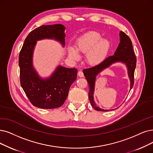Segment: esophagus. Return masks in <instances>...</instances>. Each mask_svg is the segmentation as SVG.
Masks as SVG:
<instances>
[{"label": "esophagus", "instance_id": "esophagus-1", "mask_svg": "<svg viewBox=\"0 0 153 153\" xmlns=\"http://www.w3.org/2000/svg\"><path fill=\"white\" fill-rule=\"evenodd\" d=\"M78 75L80 76V77H83L84 76V75H83V73L82 71H79L78 73Z\"/></svg>", "mask_w": 153, "mask_h": 153}]
</instances>
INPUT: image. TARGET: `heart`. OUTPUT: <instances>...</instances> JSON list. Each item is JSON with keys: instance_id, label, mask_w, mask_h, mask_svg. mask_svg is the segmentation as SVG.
<instances>
[{"instance_id": "obj_1", "label": "heart", "mask_w": 153, "mask_h": 153, "mask_svg": "<svg viewBox=\"0 0 153 153\" xmlns=\"http://www.w3.org/2000/svg\"><path fill=\"white\" fill-rule=\"evenodd\" d=\"M76 48L68 46L69 56L73 59H79L80 53H87V60L90 65L101 63L107 56L111 49V42L107 39L102 38V35L97 31H88L78 38Z\"/></svg>"}]
</instances>
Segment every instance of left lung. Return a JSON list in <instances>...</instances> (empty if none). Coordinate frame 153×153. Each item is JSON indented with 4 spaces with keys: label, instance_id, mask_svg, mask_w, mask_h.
Wrapping results in <instances>:
<instances>
[{
    "label": "left lung",
    "instance_id": "1",
    "mask_svg": "<svg viewBox=\"0 0 153 153\" xmlns=\"http://www.w3.org/2000/svg\"><path fill=\"white\" fill-rule=\"evenodd\" d=\"M120 42L117 50L115 51L113 56H110L105 59L97 65L90 67V68L83 70L85 78L87 79L89 85L88 99L90 103L97 111H109L111 110H105L98 107L94 100V95L95 87L97 76L113 64L120 63L126 65L127 70L128 77L130 80V90L134 85V74L136 66V58L134 53L132 42L126 34L120 31L119 33ZM114 110V109H112Z\"/></svg>",
    "mask_w": 153,
    "mask_h": 153
}]
</instances>
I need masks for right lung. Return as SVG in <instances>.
<instances>
[{
  "label": "right lung",
  "instance_id": "1",
  "mask_svg": "<svg viewBox=\"0 0 153 153\" xmlns=\"http://www.w3.org/2000/svg\"><path fill=\"white\" fill-rule=\"evenodd\" d=\"M65 27L62 24L42 25L26 37L19 53L21 85L30 103L41 108L62 106L68 95L71 84L77 78L78 70L58 65L50 76L42 78L33 65V54L38 41L53 39L65 45Z\"/></svg>",
  "mask_w": 153,
  "mask_h": 153
}]
</instances>
